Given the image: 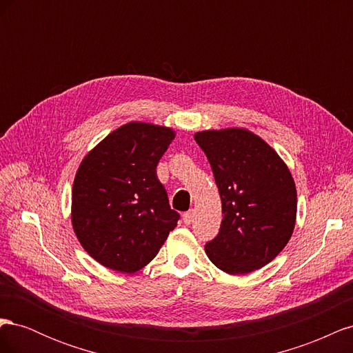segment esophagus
Here are the masks:
<instances>
[{"mask_svg": "<svg viewBox=\"0 0 353 353\" xmlns=\"http://www.w3.org/2000/svg\"><path fill=\"white\" fill-rule=\"evenodd\" d=\"M193 218H194V210H187V212H184L183 219H184V222L187 223V225H190V223L193 222Z\"/></svg>", "mask_w": 353, "mask_h": 353, "instance_id": "obj_1", "label": "esophagus"}]
</instances>
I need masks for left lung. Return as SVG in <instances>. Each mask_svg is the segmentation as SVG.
Segmentation results:
<instances>
[{"instance_id":"1","label":"left lung","mask_w":353,"mask_h":353,"mask_svg":"<svg viewBox=\"0 0 353 353\" xmlns=\"http://www.w3.org/2000/svg\"><path fill=\"white\" fill-rule=\"evenodd\" d=\"M205 152L222 201L218 236L205 249L227 274L262 268L290 240L297 194L290 170L262 138L241 128L194 135Z\"/></svg>"}]
</instances>
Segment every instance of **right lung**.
I'll return each instance as SVG.
<instances>
[{
  "label": "right lung",
  "mask_w": 353,
  "mask_h": 353,
  "mask_svg": "<svg viewBox=\"0 0 353 353\" xmlns=\"http://www.w3.org/2000/svg\"><path fill=\"white\" fill-rule=\"evenodd\" d=\"M170 128L131 122L85 156L72 190V225L82 248L110 270L132 274L154 259L179 213L156 166Z\"/></svg>",
  "instance_id": "right-lung-1"
}]
</instances>
